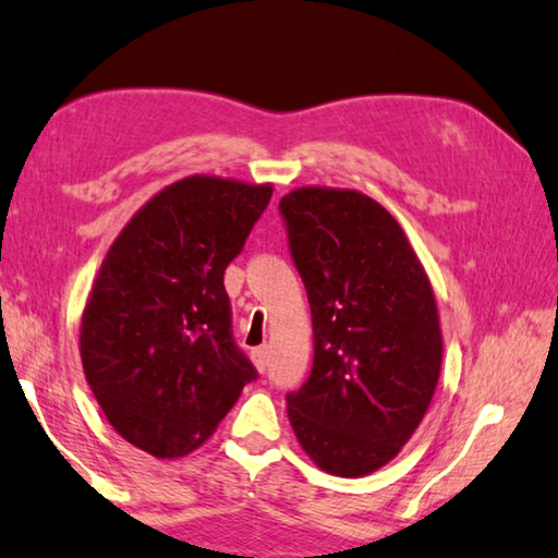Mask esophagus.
I'll return each instance as SVG.
<instances>
[{
  "mask_svg": "<svg viewBox=\"0 0 558 558\" xmlns=\"http://www.w3.org/2000/svg\"><path fill=\"white\" fill-rule=\"evenodd\" d=\"M252 363H254V367L259 369V373H264V369H267V363H269V348L267 345L254 348L252 350Z\"/></svg>",
  "mask_w": 558,
  "mask_h": 558,
  "instance_id": "esophagus-1",
  "label": "esophagus"
}]
</instances>
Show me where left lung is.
I'll list each match as a JSON object with an SVG mask.
<instances>
[{"mask_svg":"<svg viewBox=\"0 0 558 558\" xmlns=\"http://www.w3.org/2000/svg\"><path fill=\"white\" fill-rule=\"evenodd\" d=\"M279 210L314 320V367L287 395L289 422L326 473L369 475L412 438L441 375L432 281L365 193L306 185Z\"/></svg>","mask_w":558,"mask_h":558,"instance_id":"8db88e82","label":"left lung"}]
</instances>
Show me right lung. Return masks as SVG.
Wrapping results in <instances>:
<instances>
[{
  "label": "right lung",
  "mask_w": 558,
  "mask_h": 558,
  "mask_svg": "<svg viewBox=\"0 0 558 558\" xmlns=\"http://www.w3.org/2000/svg\"><path fill=\"white\" fill-rule=\"evenodd\" d=\"M271 183L189 175L136 210L83 311L85 379L107 422L156 458L208 441L257 369L232 338L222 277Z\"/></svg>",
  "instance_id": "add662e5"
}]
</instances>
